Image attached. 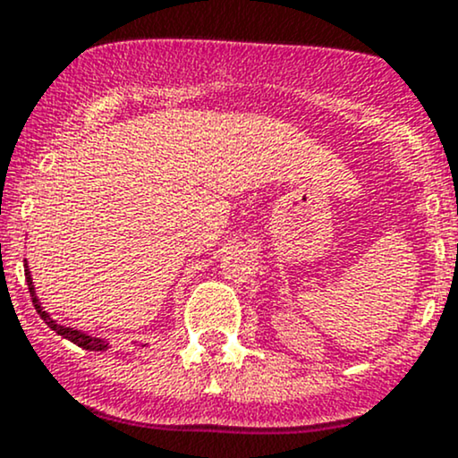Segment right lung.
<instances>
[{
  "label": "right lung",
  "instance_id": "right-lung-1",
  "mask_svg": "<svg viewBox=\"0 0 458 458\" xmlns=\"http://www.w3.org/2000/svg\"><path fill=\"white\" fill-rule=\"evenodd\" d=\"M25 280H28L31 303H34L36 312L40 314V318H43L45 323H47V327H51L57 335H62V338L71 340L72 344L81 346V349H86V351H107L109 349L107 340L94 338V335H88L86 331H79L75 327H66V325H60V323H57V320H54V318L49 317V312H45V308L40 306V299L36 297V288H34V282H31V271L28 269V260H25Z\"/></svg>",
  "mask_w": 458,
  "mask_h": 458
}]
</instances>
